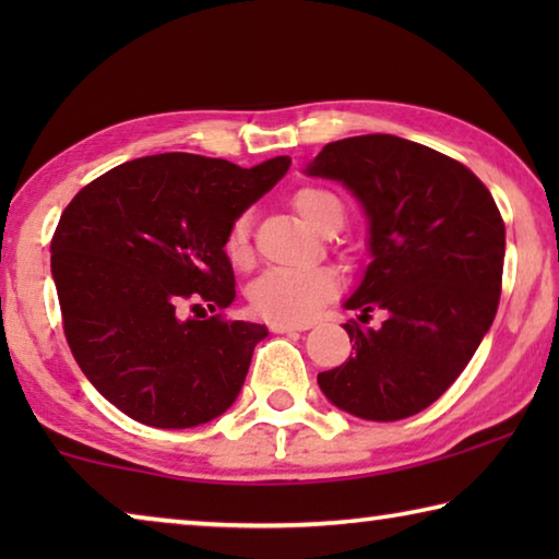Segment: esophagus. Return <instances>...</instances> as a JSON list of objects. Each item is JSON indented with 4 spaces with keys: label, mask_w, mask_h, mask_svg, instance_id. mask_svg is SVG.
<instances>
[{
    "label": "esophagus",
    "mask_w": 559,
    "mask_h": 559,
    "mask_svg": "<svg viewBox=\"0 0 559 559\" xmlns=\"http://www.w3.org/2000/svg\"><path fill=\"white\" fill-rule=\"evenodd\" d=\"M271 333H300V330H308V323H283V320H276V323H271Z\"/></svg>",
    "instance_id": "34e87169"
}]
</instances>
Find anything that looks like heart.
<instances>
[{
    "label": "heart",
    "mask_w": 559,
    "mask_h": 559,
    "mask_svg": "<svg viewBox=\"0 0 559 559\" xmlns=\"http://www.w3.org/2000/svg\"><path fill=\"white\" fill-rule=\"evenodd\" d=\"M293 206L302 222L316 231H337L345 219V206L333 192L320 187H302L293 197ZM226 257L234 266H249L251 249V216L241 214L231 222L224 241ZM337 293V276L328 266H273L251 283L249 300L259 316L283 323H306L323 302Z\"/></svg>",
    "instance_id": "obj_1"
}]
</instances>
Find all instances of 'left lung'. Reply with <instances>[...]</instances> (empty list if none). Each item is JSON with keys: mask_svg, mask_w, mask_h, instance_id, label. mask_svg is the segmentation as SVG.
I'll return each mask as SVG.
<instances>
[{"mask_svg": "<svg viewBox=\"0 0 559 559\" xmlns=\"http://www.w3.org/2000/svg\"><path fill=\"white\" fill-rule=\"evenodd\" d=\"M343 182L370 224V263L343 306L380 328L345 323L353 357L320 372L337 409L396 421L456 382L493 325L503 281L506 224L466 165L396 135L328 143L306 167Z\"/></svg>", "mask_w": 559, "mask_h": 559, "instance_id": "1", "label": "left lung"}]
</instances>
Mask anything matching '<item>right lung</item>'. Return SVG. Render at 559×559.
Segmentation results:
<instances>
[{"instance_id":"obj_1","label":"right lung","mask_w":559,"mask_h":559,"mask_svg":"<svg viewBox=\"0 0 559 559\" xmlns=\"http://www.w3.org/2000/svg\"><path fill=\"white\" fill-rule=\"evenodd\" d=\"M288 167V155L251 169L189 153L140 157L63 210L51 239L63 333L88 382L130 419L200 427L239 396L269 330L206 310L236 298L231 222Z\"/></svg>"}]
</instances>
